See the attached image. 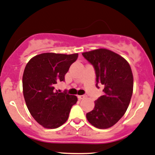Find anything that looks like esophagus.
<instances>
[{
	"instance_id": "34e87169",
	"label": "esophagus",
	"mask_w": 155,
	"mask_h": 155,
	"mask_svg": "<svg viewBox=\"0 0 155 155\" xmlns=\"http://www.w3.org/2000/svg\"><path fill=\"white\" fill-rule=\"evenodd\" d=\"M85 97V95H78V98L79 99H83Z\"/></svg>"
}]
</instances>
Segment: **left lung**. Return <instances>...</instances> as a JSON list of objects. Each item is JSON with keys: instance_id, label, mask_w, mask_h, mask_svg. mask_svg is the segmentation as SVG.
Instances as JSON below:
<instances>
[{"instance_id": "1", "label": "left lung", "mask_w": 155, "mask_h": 155, "mask_svg": "<svg viewBox=\"0 0 155 155\" xmlns=\"http://www.w3.org/2000/svg\"><path fill=\"white\" fill-rule=\"evenodd\" d=\"M95 70L96 87L104 85L102 95L94 109L86 114L88 122L97 129L116 124L127 111L133 91V75L130 64L118 54L106 48L82 53Z\"/></svg>"}]
</instances>
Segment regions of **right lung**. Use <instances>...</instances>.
Instances as JSON below:
<instances>
[{"mask_svg": "<svg viewBox=\"0 0 155 155\" xmlns=\"http://www.w3.org/2000/svg\"><path fill=\"white\" fill-rule=\"evenodd\" d=\"M78 54L43 53L30 59L22 76L24 99L32 117L46 129H56L69 117L76 95L58 92L55 86L65 74Z\"/></svg>", "mask_w": 155, "mask_h": 155, "instance_id": "right-lung-1", "label": "right lung"}]
</instances>
